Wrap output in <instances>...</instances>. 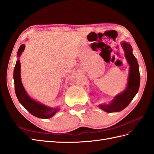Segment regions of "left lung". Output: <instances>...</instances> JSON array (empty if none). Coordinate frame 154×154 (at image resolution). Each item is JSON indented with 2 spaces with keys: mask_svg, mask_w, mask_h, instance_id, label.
I'll return each instance as SVG.
<instances>
[{
  "mask_svg": "<svg viewBox=\"0 0 154 154\" xmlns=\"http://www.w3.org/2000/svg\"><path fill=\"white\" fill-rule=\"evenodd\" d=\"M122 46L125 52V57L130 64L128 85L126 90L122 94L116 96L111 103L100 106L101 109L107 112H119L123 110L133 100L140 87V76L139 66L137 60L132 54V47L125 42L122 43Z\"/></svg>",
  "mask_w": 154,
  "mask_h": 154,
  "instance_id": "1",
  "label": "left lung"
}]
</instances>
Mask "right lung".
I'll return each instance as SVG.
<instances>
[{"label":"right lung","instance_id":"add662e5","mask_svg":"<svg viewBox=\"0 0 154 154\" xmlns=\"http://www.w3.org/2000/svg\"><path fill=\"white\" fill-rule=\"evenodd\" d=\"M25 49V45H22L17 53V55L20 57ZM14 80L16 96L20 103L28 110L31 114L36 117L41 119H49L55 115L57 111V108H50L45 105L41 104L31 99L23 88L20 76V62L16 61V66L14 70Z\"/></svg>","mask_w":154,"mask_h":154}]
</instances>
